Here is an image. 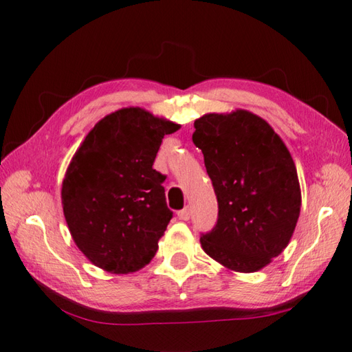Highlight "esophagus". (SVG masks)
<instances>
[{
	"instance_id": "esophagus-1",
	"label": "esophagus",
	"mask_w": 352,
	"mask_h": 352,
	"mask_svg": "<svg viewBox=\"0 0 352 352\" xmlns=\"http://www.w3.org/2000/svg\"><path fill=\"white\" fill-rule=\"evenodd\" d=\"M177 216H178V219H182V221H188L189 218H190V210H189V207H184L183 210H180L177 213Z\"/></svg>"
}]
</instances>
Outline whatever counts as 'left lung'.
<instances>
[{
  "instance_id": "left-lung-1",
  "label": "left lung",
  "mask_w": 352,
  "mask_h": 352,
  "mask_svg": "<svg viewBox=\"0 0 352 352\" xmlns=\"http://www.w3.org/2000/svg\"><path fill=\"white\" fill-rule=\"evenodd\" d=\"M193 125L219 207L201 246L230 271H260L289 245L300 218L294 159L272 126L248 110L207 113Z\"/></svg>"
}]
</instances>
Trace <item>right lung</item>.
<instances>
[{
    "label": "right lung",
    "mask_w": 352,
    "mask_h": 352,
    "mask_svg": "<svg viewBox=\"0 0 352 352\" xmlns=\"http://www.w3.org/2000/svg\"><path fill=\"white\" fill-rule=\"evenodd\" d=\"M180 125L140 107L119 109L87 133L62 184L63 214L87 260L111 274L148 265L172 218L164 175L153 169L164 134Z\"/></svg>",
    "instance_id": "add662e5"
}]
</instances>
